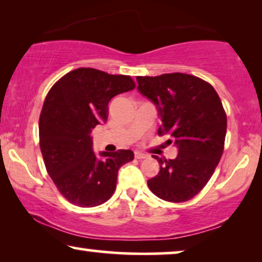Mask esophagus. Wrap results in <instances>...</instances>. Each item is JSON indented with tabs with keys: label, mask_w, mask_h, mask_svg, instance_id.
<instances>
[{
	"label": "esophagus",
	"mask_w": 262,
	"mask_h": 262,
	"mask_svg": "<svg viewBox=\"0 0 262 262\" xmlns=\"http://www.w3.org/2000/svg\"><path fill=\"white\" fill-rule=\"evenodd\" d=\"M135 157H136V159H138V160H142V159H146L148 155H145V154L139 152V151H135Z\"/></svg>",
	"instance_id": "esophagus-1"
}]
</instances>
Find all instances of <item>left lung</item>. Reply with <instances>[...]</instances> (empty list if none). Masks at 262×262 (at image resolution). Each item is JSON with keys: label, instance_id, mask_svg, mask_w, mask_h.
Returning <instances> with one entry per match:
<instances>
[{"label": "left lung", "instance_id": "left-lung-1", "mask_svg": "<svg viewBox=\"0 0 262 262\" xmlns=\"http://www.w3.org/2000/svg\"><path fill=\"white\" fill-rule=\"evenodd\" d=\"M138 92L155 103L168 134V144L179 150L174 160L160 159V171L148 180L154 194L171 203L192 199L212 177L224 149L227 114L217 92L202 78L173 73L137 76Z\"/></svg>", "mask_w": 262, "mask_h": 262}]
</instances>
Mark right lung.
Wrapping results in <instances>:
<instances>
[{
  "label": "right lung",
  "instance_id": "add662e5",
  "mask_svg": "<svg viewBox=\"0 0 262 262\" xmlns=\"http://www.w3.org/2000/svg\"><path fill=\"white\" fill-rule=\"evenodd\" d=\"M135 85L126 75L78 68L59 78L46 95L39 144L49 175L74 205L94 207L107 202L116 189L119 168L134 160L131 150L96 156L92 130L107 120L111 99Z\"/></svg>",
  "mask_w": 262,
  "mask_h": 262
}]
</instances>
